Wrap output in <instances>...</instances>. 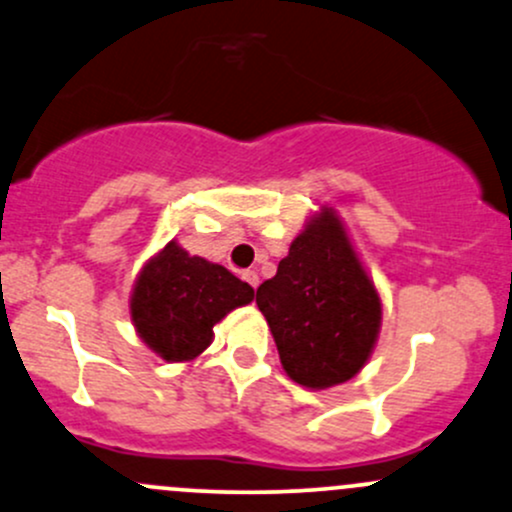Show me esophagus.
Instances as JSON below:
<instances>
[{"mask_svg": "<svg viewBox=\"0 0 512 512\" xmlns=\"http://www.w3.org/2000/svg\"><path fill=\"white\" fill-rule=\"evenodd\" d=\"M243 279L248 281L252 289H257V286H260V276H257L255 269H248V272H243Z\"/></svg>", "mask_w": 512, "mask_h": 512, "instance_id": "esophagus-1", "label": "esophagus"}]
</instances>
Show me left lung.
Here are the masks:
<instances>
[{"label":"left lung","instance_id":"8db88e82","mask_svg":"<svg viewBox=\"0 0 512 512\" xmlns=\"http://www.w3.org/2000/svg\"><path fill=\"white\" fill-rule=\"evenodd\" d=\"M257 308L289 378L313 390L346 383L366 366L383 317L373 281L327 207L257 289Z\"/></svg>","mask_w":512,"mask_h":512}]
</instances>
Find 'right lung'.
<instances>
[{
  "label": "right lung",
  "instance_id": "1",
  "mask_svg": "<svg viewBox=\"0 0 512 512\" xmlns=\"http://www.w3.org/2000/svg\"><path fill=\"white\" fill-rule=\"evenodd\" d=\"M255 296L221 264L190 257L175 240L137 276L129 313L142 342L163 361H192L214 339V325Z\"/></svg>",
  "mask_w": 512,
  "mask_h": 512
}]
</instances>
